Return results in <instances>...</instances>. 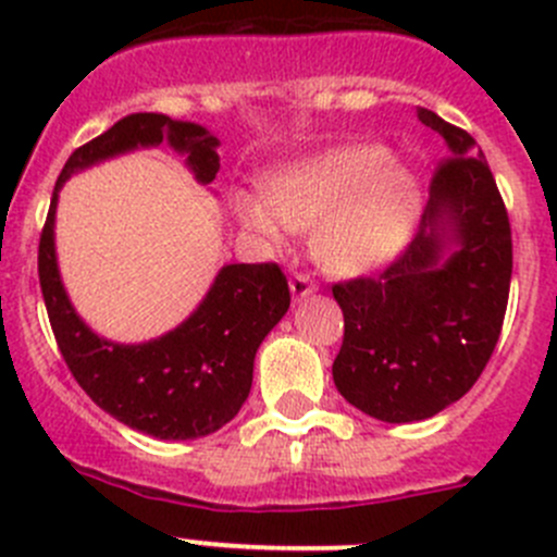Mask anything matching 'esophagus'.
<instances>
[{"instance_id":"34e87169","label":"esophagus","mask_w":557,"mask_h":557,"mask_svg":"<svg viewBox=\"0 0 557 557\" xmlns=\"http://www.w3.org/2000/svg\"><path fill=\"white\" fill-rule=\"evenodd\" d=\"M314 290H318V285L312 283V277H310V274H301V272H296L294 277H290V296H294L296 301L307 299V296H312Z\"/></svg>"}]
</instances>
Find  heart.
Here are the masks:
<instances>
[{"instance_id": "b5f03b06", "label": "heart", "mask_w": 557, "mask_h": 557, "mask_svg": "<svg viewBox=\"0 0 557 557\" xmlns=\"http://www.w3.org/2000/svg\"><path fill=\"white\" fill-rule=\"evenodd\" d=\"M420 210L418 172L374 143L320 150L269 174L267 196H234V218L247 234L285 245L288 232L312 228L314 261L342 277L393 261Z\"/></svg>"}]
</instances>
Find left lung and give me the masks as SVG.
<instances>
[{
    "mask_svg": "<svg viewBox=\"0 0 557 557\" xmlns=\"http://www.w3.org/2000/svg\"><path fill=\"white\" fill-rule=\"evenodd\" d=\"M447 145L420 232L380 277L334 285L345 339L334 385L383 423L434 418L476 383L502 334L512 232L474 137L418 107Z\"/></svg>",
    "mask_w": 557,
    "mask_h": 557,
    "instance_id": "1",
    "label": "left lung"
}]
</instances>
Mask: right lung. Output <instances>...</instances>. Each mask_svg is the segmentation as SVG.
<instances>
[{
  "mask_svg": "<svg viewBox=\"0 0 557 557\" xmlns=\"http://www.w3.org/2000/svg\"><path fill=\"white\" fill-rule=\"evenodd\" d=\"M161 143L183 156L196 183L215 180L221 139L210 128L161 112L123 117L61 170L39 237V285L61 356L91 401L139 434L180 442L215 434L243 409L258 347L288 312L290 290L277 263H226L183 323L137 345L107 339L77 314L55 256L59 190L72 174Z\"/></svg>",
  "mask_w": 557,
  "mask_h": 557,
  "instance_id": "add662e5",
  "label": "right lung"
}]
</instances>
